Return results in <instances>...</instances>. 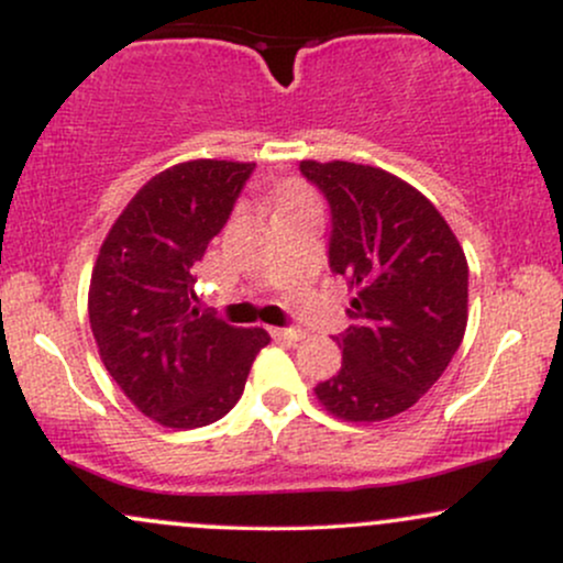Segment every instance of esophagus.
<instances>
[{"mask_svg": "<svg viewBox=\"0 0 563 563\" xmlns=\"http://www.w3.org/2000/svg\"><path fill=\"white\" fill-rule=\"evenodd\" d=\"M269 333H273L277 341H301V339H307V333L296 331V328H273Z\"/></svg>", "mask_w": 563, "mask_h": 563, "instance_id": "34e87169", "label": "esophagus"}]
</instances>
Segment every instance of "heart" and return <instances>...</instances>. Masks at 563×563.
<instances>
[{
  "label": "heart",
  "instance_id": "heart-1",
  "mask_svg": "<svg viewBox=\"0 0 563 563\" xmlns=\"http://www.w3.org/2000/svg\"><path fill=\"white\" fill-rule=\"evenodd\" d=\"M307 198H312V196H309L307 187H301V185H296V183L283 185L280 190H277V211L288 209V206L299 203V200H307Z\"/></svg>",
  "mask_w": 563,
  "mask_h": 563
}]
</instances>
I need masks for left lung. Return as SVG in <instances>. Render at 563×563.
<instances>
[{
  "label": "left lung",
  "instance_id": "left-lung-1",
  "mask_svg": "<svg viewBox=\"0 0 563 563\" xmlns=\"http://www.w3.org/2000/svg\"><path fill=\"white\" fill-rule=\"evenodd\" d=\"M325 192L333 235L328 260L354 299L341 333V371L314 386L349 423L399 416L437 384L468 322V262L437 206L378 166L301 161Z\"/></svg>",
  "mask_w": 563,
  "mask_h": 563
}]
</instances>
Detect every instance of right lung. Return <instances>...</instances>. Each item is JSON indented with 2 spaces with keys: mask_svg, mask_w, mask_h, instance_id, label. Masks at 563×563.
Segmentation results:
<instances>
[{
  "mask_svg": "<svg viewBox=\"0 0 563 563\" xmlns=\"http://www.w3.org/2000/svg\"><path fill=\"white\" fill-rule=\"evenodd\" d=\"M254 164L196 158L134 192L100 245L89 325L102 365L142 416L185 431L219 421L241 399L264 328L203 314L192 267L228 222Z\"/></svg>",
  "mask_w": 563,
  "mask_h": 563,
  "instance_id": "1",
  "label": "right lung"
}]
</instances>
